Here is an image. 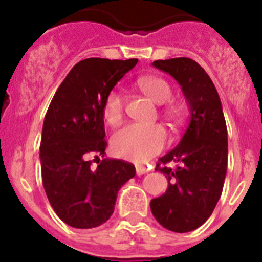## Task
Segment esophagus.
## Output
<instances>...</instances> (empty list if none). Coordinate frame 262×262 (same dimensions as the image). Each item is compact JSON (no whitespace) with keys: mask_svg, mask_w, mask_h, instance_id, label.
I'll return each instance as SVG.
<instances>
[{"mask_svg":"<svg viewBox=\"0 0 262 262\" xmlns=\"http://www.w3.org/2000/svg\"><path fill=\"white\" fill-rule=\"evenodd\" d=\"M149 172V169L147 168V166L144 165H136V174L138 176H142V174H145V173Z\"/></svg>","mask_w":262,"mask_h":262,"instance_id":"34e87169","label":"esophagus"}]
</instances>
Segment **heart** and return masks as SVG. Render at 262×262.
Masks as SVG:
<instances>
[{
	"label": "heart",
	"instance_id": "obj_1",
	"mask_svg": "<svg viewBox=\"0 0 262 262\" xmlns=\"http://www.w3.org/2000/svg\"><path fill=\"white\" fill-rule=\"evenodd\" d=\"M143 93L157 105H164L172 98V88L161 77H143L138 81ZM124 113L123 97L118 92H110L103 101V119L110 126H117L122 122ZM165 117L172 123L177 124L181 120V114L176 107L165 108ZM166 143L165 129L161 126H142L128 124L120 128L111 138V147L117 156L134 163H145L164 148Z\"/></svg>",
	"mask_w": 262,
	"mask_h": 262
}]
</instances>
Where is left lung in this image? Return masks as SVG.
I'll use <instances>...</instances> for the list:
<instances>
[{
  "instance_id": "8db88e82",
  "label": "left lung",
  "mask_w": 262,
  "mask_h": 262,
  "mask_svg": "<svg viewBox=\"0 0 262 262\" xmlns=\"http://www.w3.org/2000/svg\"><path fill=\"white\" fill-rule=\"evenodd\" d=\"M152 66L180 84L190 122L177 147L157 161L155 170L165 174L168 189L151 201V210L166 230L190 232L209 219L222 195L228 160L226 119L214 82L198 62L174 57ZM169 162L178 165L172 168Z\"/></svg>"
}]
</instances>
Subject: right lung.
<instances>
[{
	"mask_svg": "<svg viewBox=\"0 0 262 262\" xmlns=\"http://www.w3.org/2000/svg\"><path fill=\"white\" fill-rule=\"evenodd\" d=\"M138 59L81 60L57 88L45 117L40 142L41 181L57 216L75 228H94L108 221L118 191L135 176L124 160L103 159L102 107L118 81ZM99 159L97 168L91 157Z\"/></svg>",
	"mask_w": 262,
	"mask_h": 262,
	"instance_id": "right-lung-1",
	"label": "right lung"
}]
</instances>
